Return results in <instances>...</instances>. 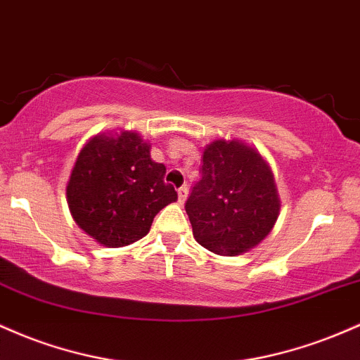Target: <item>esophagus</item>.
Wrapping results in <instances>:
<instances>
[{
    "label": "esophagus",
    "instance_id": "obj_1",
    "mask_svg": "<svg viewBox=\"0 0 360 360\" xmlns=\"http://www.w3.org/2000/svg\"><path fill=\"white\" fill-rule=\"evenodd\" d=\"M187 197H188V188L187 187H180L179 188V202H180V204H185Z\"/></svg>",
    "mask_w": 360,
    "mask_h": 360
}]
</instances>
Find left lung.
Wrapping results in <instances>:
<instances>
[{"label":"left lung","instance_id":"obj_1","mask_svg":"<svg viewBox=\"0 0 360 360\" xmlns=\"http://www.w3.org/2000/svg\"><path fill=\"white\" fill-rule=\"evenodd\" d=\"M193 238L223 257L246 253L272 231L281 199L274 173L255 148L217 139L202 156V179L185 204Z\"/></svg>","mask_w":360,"mask_h":360}]
</instances>
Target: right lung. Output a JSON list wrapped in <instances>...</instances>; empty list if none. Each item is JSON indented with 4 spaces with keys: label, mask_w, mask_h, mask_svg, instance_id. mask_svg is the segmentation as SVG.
<instances>
[{
    "label": "right lung",
    "mask_w": 360,
    "mask_h": 360,
    "mask_svg": "<svg viewBox=\"0 0 360 360\" xmlns=\"http://www.w3.org/2000/svg\"><path fill=\"white\" fill-rule=\"evenodd\" d=\"M163 163L134 131L103 132L88 139L66 185L75 223L107 248L146 236L161 209L179 199L165 184Z\"/></svg>",
    "instance_id": "right-lung-1"
}]
</instances>
